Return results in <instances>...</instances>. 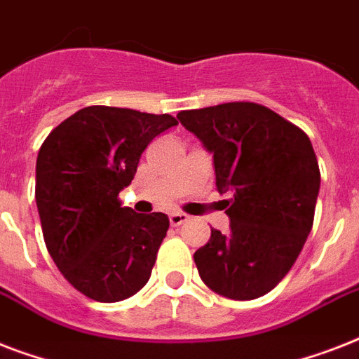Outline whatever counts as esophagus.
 Listing matches in <instances>:
<instances>
[{
  "instance_id": "34e87169",
  "label": "esophagus",
  "mask_w": 359,
  "mask_h": 359,
  "mask_svg": "<svg viewBox=\"0 0 359 359\" xmlns=\"http://www.w3.org/2000/svg\"><path fill=\"white\" fill-rule=\"evenodd\" d=\"M188 218H190L188 214L179 212V210H177V212L169 214V224L173 225V227H179V225H182L184 222H188Z\"/></svg>"
}]
</instances>
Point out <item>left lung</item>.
Listing matches in <instances>:
<instances>
[{
    "label": "left lung",
    "mask_w": 359,
    "mask_h": 359,
    "mask_svg": "<svg viewBox=\"0 0 359 359\" xmlns=\"http://www.w3.org/2000/svg\"><path fill=\"white\" fill-rule=\"evenodd\" d=\"M214 156L216 188L231 191L229 233L210 231L194 253L208 289L253 300L289 273L311 233L320 171L307 134L255 102L180 111Z\"/></svg>",
    "instance_id": "obj_1"
}]
</instances>
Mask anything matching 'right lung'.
<instances>
[{
  "mask_svg": "<svg viewBox=\"0 0 359 359\" xmlns=\"http://www.w3.org/2000/svg\"><path fill=\"white\" fill-rule=\"evenodd\" d=\"M177 124L168 114L89 106L42 143L35 184L42 235L59 272L87 298L121 302L151 278L169 218L121 207L119 191L147 145Z\"/></svg>",
  "mask_w": 359,
  "mask_h": 359,
  "instance_id": "obj_1",
  "label": "right lung"
}]
</instances>
